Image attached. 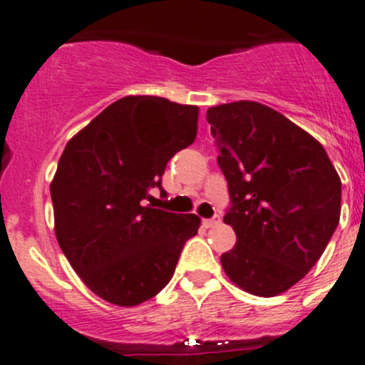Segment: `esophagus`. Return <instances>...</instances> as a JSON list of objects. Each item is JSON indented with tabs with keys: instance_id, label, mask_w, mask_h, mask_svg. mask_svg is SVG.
<instances>
[{
	"instance_id": "esophagus-1",
	"label": "esophagus",
	"mask_w": 365,
	"mask_h": 365,
	"mask_svg": "<svg viewBox=\"0 0 365 365\" xmlns=\"http://www.w3.org/2000/svg\"><path fill=\"white\" fill-rule=\"evenodd\" d=\"M203 225L207 226V228H212V226H217V225H221V217H219V215H214V217H212V219H205Z\"/></svg>"
}]
</instances>
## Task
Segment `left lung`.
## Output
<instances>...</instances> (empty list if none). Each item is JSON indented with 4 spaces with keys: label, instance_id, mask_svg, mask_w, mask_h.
I'll return each instance as SVG.
<instances>
[{
    "label": "left lung",
    "instance_id": "1",
    "mask_svg": "<svg viewBox=\"0 0 365 365\" xmlns=\"http://www.w3.org/2000/svg\"><path fill=\"white\" fill-rule=\"evenodd\" d=\"M232 207L237 244L221 255L226 277L272 298L298 284L341 217V178L319 140L257 101L207 110Z\"/></svg>",
    "mask_w": 365,
    "mask_h": 365
}]
</instances>
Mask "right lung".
I'll list each match as a JSON object with an SVG mask.
<instances>
[{
  "label": "right lung",
  "mask_w": 365,
  "mask_h": 365,
  "mask_svg": "<svg viewBox=\"0 0 365 365\" xmlns=\"http://www.w3.org/2000/svg\"><path fill=\"white\" fill-rule=\"evenodd\" d=\"M194 105L126 96L108 105L66 144L51 190L60 250L85 285L105 302L135 307L175 274L197 233L196 214L146 205L168 162L197 132Z\"/></svg>",
  "instance_id": "right-lung-1"
}]
</instances>
